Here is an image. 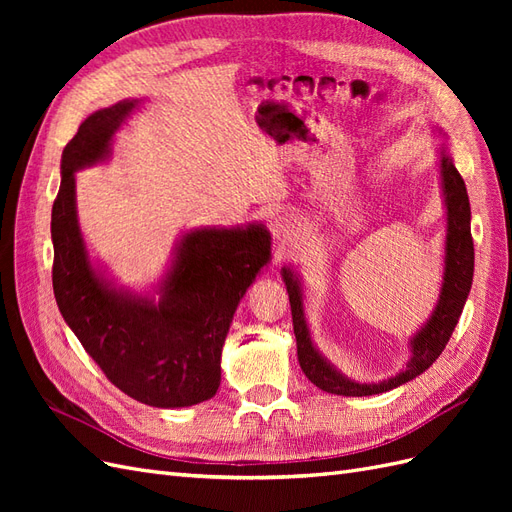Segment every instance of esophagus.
<instances>
[{
	"label": "esophagus",
	"mask_w": 512,
	"mask_h": 512,
	"mask_svg": "<svg viewBox=\"0 0 512 512\" xmlns=\"http://www.w3.org/2000/svg\"><path fill=\"white\" fill-rule=\"evenodd\" d=\"M269 228H271V235L277 243L286 245L288 241H292L294 237H297L299 232V224L297 220L292 218L290 213H280V215H273V218L269 220Z\"/></svg>",
	"instance_id": "esophagus-1"
}]
</instances>
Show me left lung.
I'll use <instances>...</instances> for the list:
<instances>
[{"instance_id":"1","label":"left lung","mask_w":512,"mask_h":512,"mask_svg":"<svg viewBox=\"0 0 512 512\" xmlns=\"http://www.w3.org/2000/svg\"><path fill=\"white\" fill-rule=\"evenodd\" d=\"M438 136L444 132L436 130ZM438 173L440 192L446 213V235H444V269L438 303L433 307L429 318L408 337V361L395 376L378 382H359L348 378L342 369H337L327 356L320 352L309 331L305 316V292L301 275L294 267H282V280L288 290L294 337H297V354L303 374L312 380L318 389L344 395V397H369L393 391L397 386L414 380L436 363L442 350L451 339L463 305L468 301L474 275V243L470 232V198L466 183H463L459 170L453 164V156L448 145L438 147Z\"/></svg>"}]
</instances>
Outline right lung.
Returning <instances> with one entry per match:
<instances>
[{
    "instance_id": "right-lung-1",
    "label": "right lung",
    "mask_w": 512,
    "mask_h": 512,
    "mask_svg": "<svg viewBox=\"0 0 512 512\" xmlns=\"http://www.w3.org/2000/svg\"><path fill=\"white\" fill-rule=\"evenodd\" d=\"M145 100L91 113L61 153L51 213L53 290L61 316L119 391L153 408H188L218 393L237 307L271 262L262 222L183 230L147 290L119 284L91 256L76 209V173L113 158L115 134Z\"/></svg>"
}]
</instances>
